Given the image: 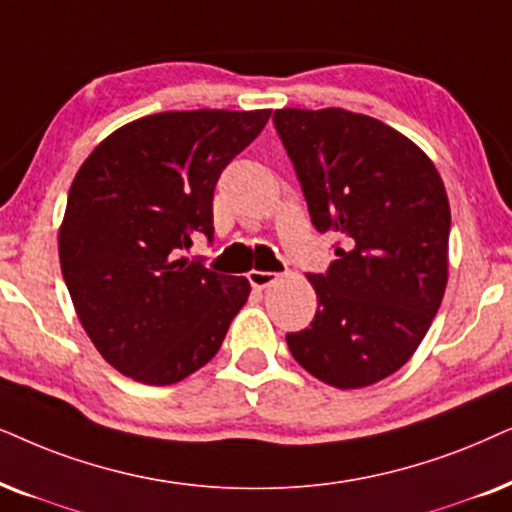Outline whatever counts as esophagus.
I'll list each match as a JSON object with an SVG mask.
<instances>
[{
	"label": "esophagus",
	"mask_w": 512,
	"mask_h": 512,
	"mask_svg": "<svg viewBox=\"0 0 512 512\" xmlns=\"http://www.w3.org/2000/svg\"><path fill=\"white\" fill-rule=\"evenodd\" d=\"M277 280H280V275H275V272H265V270H251L249 272L251 287L258 289V291L272 287V284H275Z\"/></svg>",
	"instance_id": "1"
}]
</instances>
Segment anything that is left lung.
Here are the masks:
<instances>
[{
    "mask_svg": "<svg viewBox=\"0 0 512 512\" xmlns=\"http://www.w3.org/2000/svg\"><path fill=\"white\" fill-rule=\"evenodd\" d=\"M275 126L310 218L343 235L327 275H308L317 313L287 334L294 360L353 390L409 362L440 310L449 277V199L433 159L369 115L275 110Z\"/></svg>",
    "mask_w": 512,
    "mask_h": 512,
    "instance_id": "8db88e82",
    "label": "left lung"
}]
</instances>
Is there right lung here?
<instances>
[{"label": "right lung", "instance_id": "right-lung-1", "mask_svg": "<svg viewBox=\"0 0 512 512\" xmlns=\"http://www.w3.org/2000/svg\"><path fill=\"white\" fill-rule=\"evenodd\" d=\"M272 110H169L119 126L84 159L58 230L63 280L86 336L119 374L171 386L221 348L247 277L178 258L214 235L221 171Z\"/></svg>", "mask_w": 512, "mask_h": 512}]
</instances>
